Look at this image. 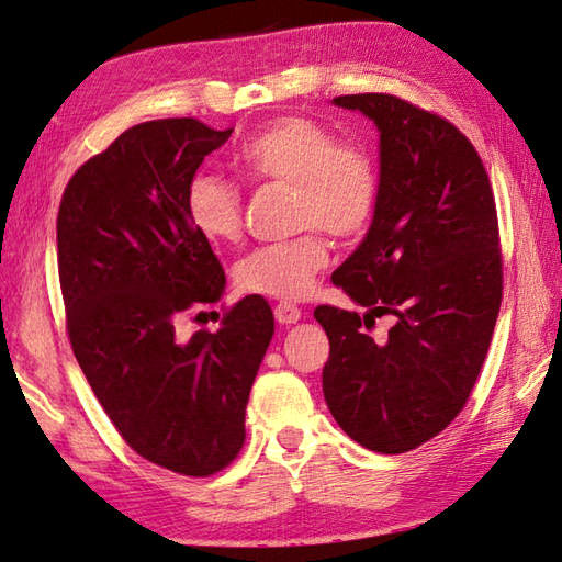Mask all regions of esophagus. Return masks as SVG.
I'll return each instance as SVG.
<instances>
[{
  "label": "esophagus",
  "instance_id": "esophagus-1",
  "mask_svg": "<svg viewBox=\"0 0 562 562\" xmlns=\"http://www.w3.org/2000/svg\"><path fill=\"white\" fill-rule=\"evenodd\" d=\"M273 317H277L279 324H295L303 317V313L291 303H279L277 307H273Z\"/></svg>",
  "mask_w": 562,
  "mask_h": 562
}]
</instances>
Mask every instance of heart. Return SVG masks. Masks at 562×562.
Wrapping results in <instances>:
<instances>
[{
    "label": "heart",
    "mask_w": 562,
    "mask_h": 562,
    "mask_svg": "<svg viewBox=\"0 0 562 562\" xmlns=\"http://www.w3.org/2000/svg\"><path fill=\"white\" fill-rule=\"evenodd\" d=\"M235 166L252 182L293 187L295 228L317 226L334 238H356L375 214V160L356 144H336L331 132L310 117L271 120L240 146ZM184 216L204 243H235L243 233L240 190L214 172H196L184 190ZM327 259V240L310 228L245 255L235 265V283L245 293L297 301L313 289Z\"/></svg>",
    "instance_id": "heart-1"
}]
</instances>
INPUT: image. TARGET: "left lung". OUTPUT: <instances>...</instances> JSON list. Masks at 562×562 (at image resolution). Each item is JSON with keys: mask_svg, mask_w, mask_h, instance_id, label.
I'll use <instances>...</instances> for the list:
<instances>
[{"mask_svg": "<svg viewBox=\"0 0 562 562\" xmlns=\"http://www.w3.org/2000/svg\"><path fill=\"white\" fill-rule=\"evenodd\" d=\"M380 132V192L363 243L331 281L368 313L319 305L329 336L322 392L372 452L402 454L442 432L479 380L503 301L488 176L452 122L390 93L334 98ZM392 314L386 340L364 327Z\"/></svg>", "mask_w": 562, "mask_h": 562, "instance_id": "obj_1", "label": "left lung"}]
</instances>
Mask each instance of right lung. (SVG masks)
<instances>
[{
	"instance_id": "1",
	"label": "right lung",
	"mask_w": 562,
	"mask_h": 562,
	"mask_svg": "<svg viewBox=\"0 0 562 562\" xmlns=\"http://www.w3.org/2000/svg\"><path fill=\"white\" fill-rule=\"evenodd\" d=\"M194 117L134 124L74 172L57 214L59 285L79 366L136 454L182 476L238 457L245 406L273 336L247 295L180 341L176 319L218 303L226 273L184 216V190L228 142Z\"/></svg>"
}]
</instances>
